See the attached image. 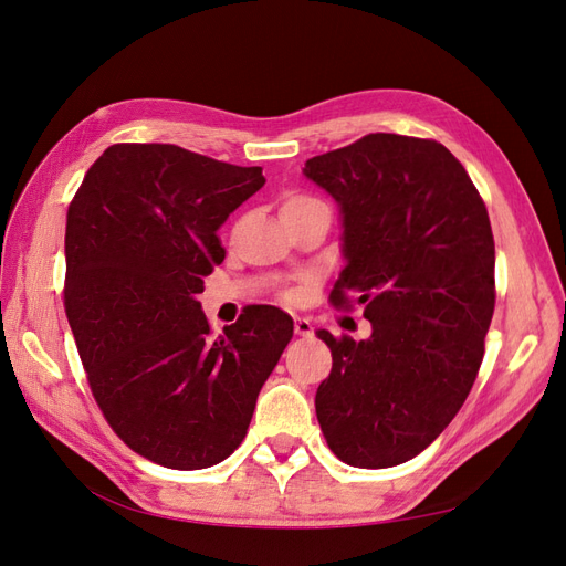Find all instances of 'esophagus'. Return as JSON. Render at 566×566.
<instances>
[{"instance_id":"esophagus-1","label":"esophagus","mask_w":566,"mask_h":566,"mask_svg":"<svg viewBox=\"0 0 566 566\" xmlns=\"http://www.w3.org/2000/svg\"><path fill=\"white\" fill-rule=\"evenodd\" d=\"M295 333L302 335V337H310L314 333L312 321L304 318V316H295Z\"/></svg>"}]
</instances>
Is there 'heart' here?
Segmentation results:
<instances>
[{
  "instance_id": "1",
  "label": "heart",
  "mask_w": 566,
  "mask_h": 566,
  "mask_svg": "<svg viewBox=\"0 0 566 566\" xmlns=\"http://www.w3.org/2000/svg\"><path fill=\"white\" fill-rule=\"evenodd\" d=\"M306 202H314V198H310V196H290V198L283 202V210L297 208V205H306Z\"/></svg>"
}]
</instances>
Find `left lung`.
Here are the masks:
<instances>
[{"instance_id":"obj_1","label":"left lung","mask_w":566,"mask_h":566,"mask_svg":"<svg viewBox=\"0 0 566 566\" xmlns=\"http://www.w3.org/2000/svg\"><path fill=\"white\" fill-rule=\"evenodd\" d=\"M342 217L345 269L333 304H366L368 339L316 335L333 370L316 389L331 451L352 468L416 458L455 418L484 358L495 304L486 205L453 153L368 134L304 163Z\"/></svg>"}]
</instances>
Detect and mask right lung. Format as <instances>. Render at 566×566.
Wrapping results in <instances>:
<instances>
[{
	"mask_svg": "<svg viewBox=\"0 0 566 566\" xmlns=\"http://www.w3.org/2000/svg\"><path fill=\"white\" fill-rule=\"evenodd\" d=\"M172 144H115L84 175L65 221V314L98 408L132 451L202 470L243 441L293 318L252 304L212 337L198 295L224 262L217 238L264 186Z\"/></svg>",
	"mask_w": 566,
	"mask_h": 566,
	"instance_id": "1",
	"label": "right lung"
}]
</instances>
